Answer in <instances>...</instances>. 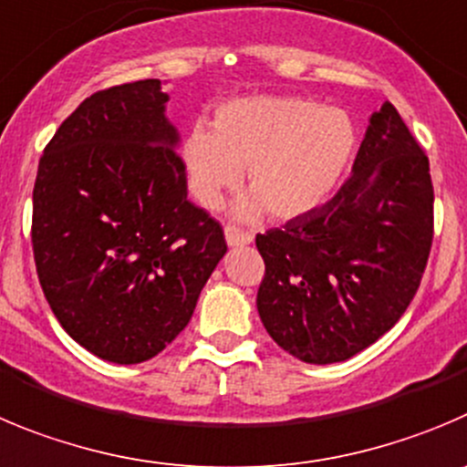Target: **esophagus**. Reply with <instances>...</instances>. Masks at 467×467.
Returning a JSON list of instances; mask_svg holds the SVG:
<instances>
[{"label":"esophagus","mask_w":467,"mask_h":467,"mask_svg":"<svg viewBox=\"0 0 467 467\" xmlns=\"http://www.w3.org/2000/svg\"><path fill=\"white\" fill-rule=\"evenodd\" d=\"M225 242H228V246H246V244L254 242V234L244 233V230L234 228V225H228L225 228Z\"/></svg>","instance_id":"1"}]
</instances>
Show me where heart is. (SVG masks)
I'll return each mask as SVG.
<instances>
[{
  "instance_id": "heart-1",
  "label": "heart",
  "mask_w": 467,
  "mask_h": 467,
  "mask_svg": "<svg viewBox=\"0 0 467 467\" xmlns=\"http://www.w3.org/2000/svg\"><path fill=\"white\" fill-rule=\"evenodd\" d=\"M355 147V124L338 108L299 96H244L219 106L212 130H191L182 156L200 204L216 207L246 168L254 198L239 204V216L254 219L265 207L287 221L327 202Z\"/></svg>"
}]
</instances>
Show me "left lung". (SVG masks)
Listing matches in <instances>:
<instances>
[{
    "instance_id": "1",
    "label": "left lung",
    "mask_w": 467,
    "mask_h": 467,
    "mask_svg": "<svg viewBox=\"0 0 467 467\" xmlns=\"http://www.w3.org/2000/svg\"><path fill=\"white\" fill-rule=\"evenodd\" d=\"M433 242V184L389 101L368 119L352 174L329 202L255 237L258 313L306 364L346 361L399 322Z\"/></svg>"
}]
</instances>
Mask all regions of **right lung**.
<instances>
[{"mask_svg":"<svg viewBox=\"0 0 467 467\" xmlns=\"http://www.w3.org/2000/svg\"><path fill=\"white\" fill-rule=\"evenodd\" d=\"M161 80L96 91L38 161L32 244L43 295L91 355L140 364L189 325L223 230L186 195Z\"/></svg>","mask_w":467,"mask_h":467,"instance_id":"1","label":"right lung"}]
</instances>
